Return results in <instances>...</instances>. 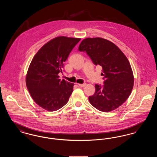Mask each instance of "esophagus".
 Here are the masks:
<instances>
[{"mask_svg": "<svg viewBox=\"0 0 157 157\" xmlns=\"http://www.w3.org/2000/svg\"><path fill=\"white\" fill-rule=\"evenodd\" d=\"M86 83H79V84H78V85H79V86H81V87H84V86H86Z\"/></svg>", "mask_w": 157, "mask_h": 157, "instance_id": "obj_1", "label": "esophagus"}]
</instances>
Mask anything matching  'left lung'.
<instances>
[{"instance_id":"left-lung-1","label":"left lung","mask_w":157,"mask_h":157,"mask_svg":"<svg viewBox=\"0 0 157 157\" xmlns=\"http://www.w3.org/2000/svg\"><path fill=\"white\" fill-rule=\"evenodd\" d=\"M78 50L102 67L104 85H95L94 94L89 97L90 103L102 112L118 108L129 97L134 85L133 72L125 55L117 46L101 37L83 39Z\"/></svg>"}]
</instances>
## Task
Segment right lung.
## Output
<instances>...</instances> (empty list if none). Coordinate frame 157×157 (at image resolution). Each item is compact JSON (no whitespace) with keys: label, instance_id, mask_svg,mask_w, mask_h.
Listing matches in <instances>:
<instances>
[{"label":"right lung","instance_id":"obj_1","mask_svg":"<svg viewBox=\"0 0 157 157\" xmlns=\"http://www.w3.org/2000/svg\"><path fill=\"white\" fill-rule=\"evenodd\" d=\"M80 38L59 36L44 45L37 52L26 77L27 88L34 101L49 111L59 109L66 104L73 92L74 83L62 81L63 62Z\"/></svg>","mask_w":157,"mask_h":157}]
</instances>
